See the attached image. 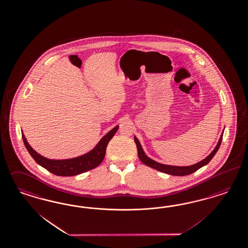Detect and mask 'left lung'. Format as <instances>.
Returning <instances> with one entry per match:
<instances>
[{
	"instance_id": "1",
	"label": "left lung",
	"mask_w": 248,
	"mask_h": 248,
	"mask_svg": "<svg viewBox=\"0 0 248 248\" xmlns=\"http://www.w3.org/2000/svg\"><path fill=\"white\" fill-rule=\"evenodd\" d=\"M223 131H224V129H223ZM223 131H222V133L220 135L217 145L215 146L214 150L211 152L209 155L207 156L205 159H203L201 162H199V163H197L195 165H187V166H176V165H164V164L158 163V162H156L155 160L149 158L145 155V153H144V151H143V149H142V147L140 145V141H139V140H138L136 136H134V140H135V143H136V146H137L138 156H139L140 160L144 165H146L149 167H152V168H154L155 170H158L160 172L165 173V174L183 176V175H186V174H192L194 172H196L198 169L202 168V166L209 164V162L213 158V156L216 155V153L218 152V150L220 148L221 140H222V135H223Z\"/></svg>"
}]
</instances>
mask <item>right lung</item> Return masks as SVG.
<instances>
[{
  "instance_id": "1",
  "label": "right lung",
  "mask_w": 248,
  "mask_h": 248,
  "mask_svg": "<svg viewBox=\"0 0 248 248\" xmlns=\"http://www.w3.org/2000/svg\"><path fill=\"white\" fill-rule=\"evenodd\" d=\"M119 128V125L108 131L98 143L90 152L84 154L83 155L77 156L71 159L63 160H54L48 159L44 156L40 155L32 147L28 144V140L22 131V137L30 155L37 162V164L44 167L50 173L60 175V176H73L82 174L92 170L96 166L100 165L106 155V149L111 139L115 135Z\"/></svg>"
}]
</instances>
